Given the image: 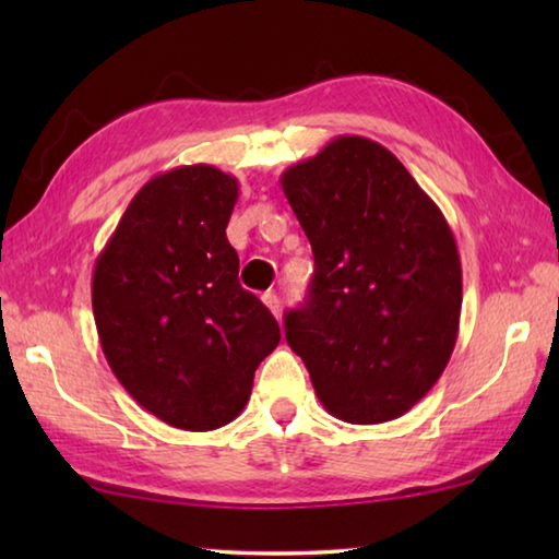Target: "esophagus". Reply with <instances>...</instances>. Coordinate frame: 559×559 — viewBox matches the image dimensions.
Listing matches in <instances>:
<instances>
[{
  "instance_id": "obj_1",
  "label": "esophagus",
  "mask_w": 559,
  "mask_h": 559,
  "mask_svg": "<svg viewBox=\"0 0 559 559\" xmlns=\"http://www.w3.org/2000/svg\"><path fill=\"white\" fill-rule=\"evenodd\" d=\"M263 302H266V308L271 310L273 316H281V298L276 296V293H266V296H263Z\"/></svg>"
}]
</instances>
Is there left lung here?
Here are the masks:
<instances>
[{
  "label": "left lung",
  "instance_id": "left-lung-1",
  "mask_svg": "<svg viewBox=\"0 0 559 559\" xmlns=\"http://www.w3.org/2000/svg\"><path fill=\"white\" fill-rule=\"evenodd\" d=\"M281 187L316 259L306 302L283 316L288 345L337 419H396L437 384L456 345V239L374 140L340 135L288 167Z\"/></svg>",
  "mask_w": 559,
  "mask_h": 559
}]
</instances>
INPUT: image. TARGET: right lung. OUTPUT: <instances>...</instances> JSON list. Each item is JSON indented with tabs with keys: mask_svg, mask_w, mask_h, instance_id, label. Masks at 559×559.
Returning a JSON list of instances; mask_svg holds the SVG:
<instances>
[{
	"mask_svg": "<svg viewBox=\"0 0 559 559\" xmlns=\"http://www.w3.org/2000/svg\"><path fill=\"white\" fill-rule=\"evenodd\" d=\"M236 177L175 167L132 197L93 269V316L112 374L169 427L210 431L249 402L281 343L271 310L243 290L226 224Z\"/></svg>",
	"mask_w": 559,
	"mask_h": 559,
	"instance_id": "add662e5",
	"label": "right lung"
}]
</instances>
